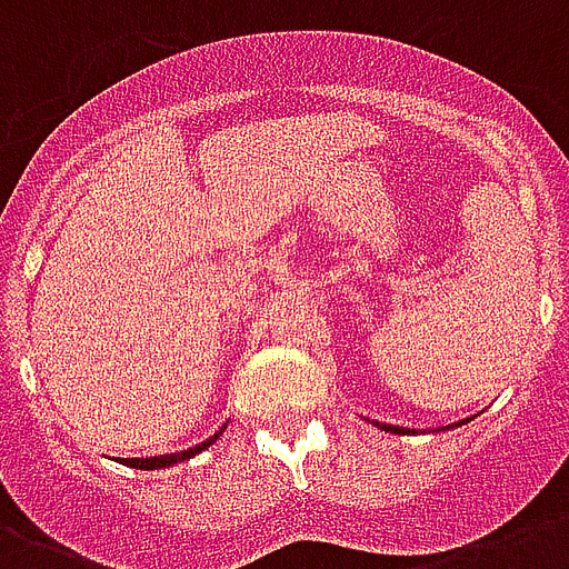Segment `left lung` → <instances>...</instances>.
Listing matches in <instances>:
<instances>
[{
  "instance_id": "left-lung-1",
  "label": "left lung",
  "mask_w": 569,
  "mask_h": 569,
  "mask_svg": "<svg viewBox=\"0 0 569 569\" xmlns=\"http://www.w3.org/2000/svg\"><path fill=\"white\" fill-rule=\"evenodd\" d=\"M378 428H383V431H389V433H407V428H398V425H383V422H378Z\"/></svg>"
}]
</instances>
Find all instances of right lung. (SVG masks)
Masks as SVG:
<instances>
[{
  "label": "right lung",
  "mask_w": 569,
  "mask_h": 569,
  "mask_svg": "<svg viewBox=\"0 0 569 569\" xmlns=\"http://www.w3.org/2000/svg\"><path fill=\"white\" fill-rule=\"evenodd\" d=\"M223 433V428L214 437H209L206 442H200V446H194V449H186V451H171V455H159V458H120L127 467H136V469H164V467H173V463H180V460H189L194 458V455H200L203 449H209L218 437Z\"/></svg>",
  "instance_id": "right-lung-1"
}]
</instances>
